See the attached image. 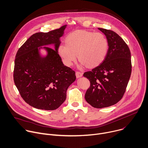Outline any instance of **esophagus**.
<instances>
[{"instance_id": "34e87169", "label": "esophagus", "mask_w": 148, "mask_h": 148, "mask_svg": "<svg viewBox=\"0 0 148 148\" xmlns=\"http://www.w3.org/2000/svg\"><path fill=\"white\" fill-rule=\"evenodd\" d=\"M83 76V73L80 72H76V76L77 78H79Z\"/></svg>"}]
</instances>
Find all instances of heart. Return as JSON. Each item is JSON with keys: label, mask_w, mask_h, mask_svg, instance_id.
<instances>
[{"label": "heart", "mask_w": 148, "mask_h": 148, "mask_svg": "<svg viewBox=\"0 0 148 148\" xmlns=\"http://www.w3.org/2000/svg\"><path fill=\"white\" fill-rule=\"evenodd\" d=\"M65 42L59 45L57 51L67 66L73 65L77 54L82 65L96 66L104 60L108 50L107 39L100 33L76 31L68 35Z\"/></svg>", "instance_id": "obj_1"}]
</instances>
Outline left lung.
Segmentation results:
<instances>
[{
    "label": "left lung",
    "mask_w": 148,
    "mask_h": 148,
    "mask_svg": "<svg viewBox=\"0 0 148 148\" xmlns=\"http://www.w3.org/2000/svg\"><path fill=\"white\" fill-rule=\"evenodd\" d=\"M106 37L108 50L104 60L83 76L90 82L85 94L86 101L101 108L119 102L123 97L131 74L130 50L123 39L115 32L98 28Z\"/></svg>",
    "instance_id": "obj_1"
}]
</instances>
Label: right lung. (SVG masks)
<instances>
[{"mask_svg":"<svg viewBox=\"0 0 148 148\" xmlns=\"http://www.w3.org/2000/svg\"><path fill=\"white\" fill-rule=\"evenodd\" d=\"M66 26L34 34L16 53L15 85L23 100L34 108H58L66 100L68 88L76 80L75 71L64 65L57 51ZM51 45L53 49L47 47ZM41 49L46 51L45 56L41 54Z\"/></svg>","mask_w":148,"mask_h":148,"instance_id":"1","label":"right lung"}]
</instances>
